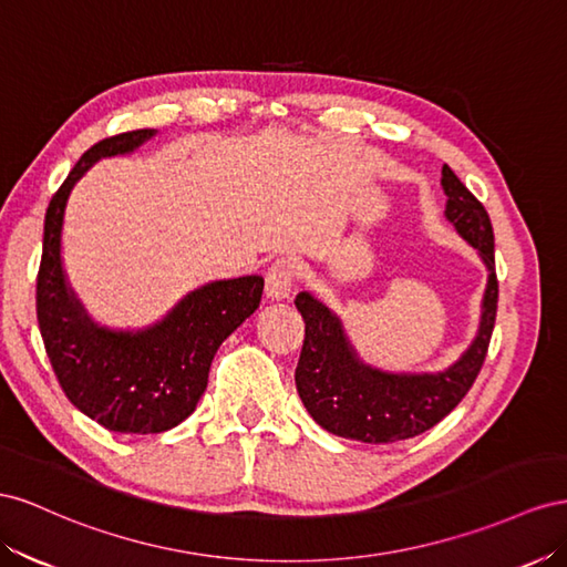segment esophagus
I'll use <instances>...</instances> for the list:
<instances>
[{
    "instance_id": "esophagus-1",
    "label": "esophagus",
    "mask_w": 567,
    "mask_h": 567,
    "mask_svg": "<svg viewBox=\"0 0 567 567\" xmlns=\"http://www.w3.org/2000/svg\"><path fill=\"white\" fill-rule=\"evenodd\" d=\"M297 278V266L289 258H280L275 261L266 272V295L272 301H282L292 292V285Z\"/></svg>"
}]
</instances>
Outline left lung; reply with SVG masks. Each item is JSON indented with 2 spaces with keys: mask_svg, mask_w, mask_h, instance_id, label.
Wrapping results in <instances>:
<instances>
[{
  "mask_svg": "<svg viewBox=\"0 0 567 567\" xmlns=\"http://www.w3.org/2000/svg\"><path fill=\"white\" fill-rule=\"evenodd\" d=\"M442 187L446 220L477 249L489 272L477 334L456 363L440 373H386L368 365L351 347L342 320L311 292L297 295L295 303L306 322L297 392L316 423L344 440L390 444L423 434L458 406L487 355L498 301L492 220L449 166L442 168Z\"/></svg>",
  "mask_w": 567,
  "mask_h": 567,
  "instance_id": "left-lung-1",
  "label": "left lung"
}]
</instances>
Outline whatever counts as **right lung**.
I'll return each instance as SVG.
<instances>
[{
    "mask_svg": "<svg viewBox=\"0 0 567 567\" xmlns=\"http://www.w3.org/2000/svg\"><path fill=\"white\" fill-rule=\"evenodd\" d=\"M154 135L150 127L113 135L80 156L47 208L38 272V322L63 394L80 413L123 434L166 432L192 415L218 347L258 309L264 295L261 275H245L192 289L142 330H113L90 318L61 261L69 197L96 161L133 154Z\"/></svg>",
    "mask_w": 567,
    "mask_h": 567,
    "instance_id": "obj_1",
    "label": "right lung"
}]
</instances>
